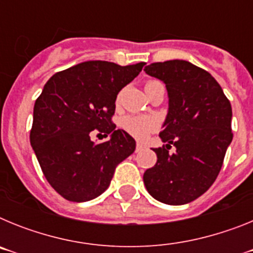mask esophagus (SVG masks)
<instances>
[{
  "label": "esophagus",
  "instance_id": "1",
  "mask_svg": "<svg viewBox=\"0 0 253 253\" xmlns=\"http://www.w3.org/2000/svg\"><path fill=\"white\" fill-rule=\"evenodd\" d=\"M143 148H146V147L143 146L142 143H137V147H135V151H137V152H139V151H142Z\"/></svg>",
  "mask_w": 253,
  "mask_h": 253
}]
</instances>
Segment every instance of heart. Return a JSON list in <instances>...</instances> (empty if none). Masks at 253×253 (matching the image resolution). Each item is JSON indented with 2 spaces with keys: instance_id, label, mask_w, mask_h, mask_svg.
Instances as JSON below:
<instances>
[{
  "instance_id": "b5f03b06",
  "label": "heart",
  "mask_w": 253,
  "mask_h": 253,
  "mask_svg": "<svg viewBox=\"0 0 253 253\" xmlns=\"http://www.w3.org/2000/svg\"><path fill=\"white\" fill-rule=\"evenodd\" d=\"M156 84V81H149L147 84ZM146 84V86H147ZM123 128L131 134L133 137L143 139L146 138L151 131L157 128V122L149 116H140V115H128L122 120Z\"/></svg>"
}]
</instances>
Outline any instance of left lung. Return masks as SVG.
Segmentation results:
<instances>
[{
    "label": "left lung",
    "mask_w": 253,
    "mask_h": 253,
    "mask_svg": "<svg viewBox=\"0 0 253 253\" xmlns=\"http://www.w3.org/2000/svg\"><path fill=\"white\" fill-rule=\"evenodd\" d=\"M166 84L169 110L154 148L157 163L143 181L152 198L184 205L202 196L215 181L233 139L232 106L215 78L187 60H167L144 68ZM173 144L175 151L168 149Z\"/></svg>",
    "instance_id": "obj_1"
}]
</instances>
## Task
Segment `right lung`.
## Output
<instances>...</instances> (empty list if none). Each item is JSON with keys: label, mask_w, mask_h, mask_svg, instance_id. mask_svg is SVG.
Listing matches in <instances>:
<instances>
[{"label": "right lung", "mask_w": 253, "mask_h": 253, "mask_svg": "<svg viewBox=\"0 0 253 253\" xmlns=\"http://www.w3.org/2000/svg\"><path fill=\"white\" fill-rule=\"evenodd\" d=\"M144 64L82 62L51 76L35 101L31 147L49 184L69 202L101 195L116 166L135 151L134 138L115 130L111 116L119 91ZM96 128L110 133L111 139L92 142L89 134Z\"/></svg>", "instance_id": "1"}]
</instances>
